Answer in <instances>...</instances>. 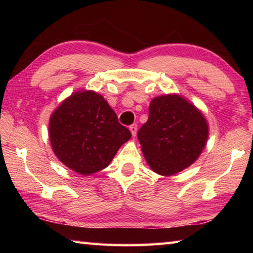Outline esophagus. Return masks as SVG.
Returning a JSON list of instances; mask_svg holds the SVG:
<instances>
[{
	"label": "esophagus",
	"instance_id": "1",
	"mask_svg": "<svg viewBox=\"0 0 253 253\" xmlns=\"http://www.w3.org/2000/svg\"><path fill=\"white\" fill-rule=\"evenodd\" d=\"M129 130L131 132V135L135 137L136 134H137V125H136V124H132V125L129 126Z\"/></svg>",
	"mask_w": 253,
	"mask_h": 253
}]
</instances>
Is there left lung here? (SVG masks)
I'll use <instances>...</instances> for the list:
<instances>
[{"label":"left lung","instance_id":"obj_1","mask_svg":"<svg viewBox=\"0 0 253 253\" xmlns=\"http://www.w3.org/2000/svg\"><path fill=\"white\" fill-rule=\"evenodd\" d=\"M148 110V121L137 137L149 168L170 176L193 164L209 137L203 114L178 95L154 98Z\"/></svg>","mask_w":253,"mask_h":253}]
</instances>
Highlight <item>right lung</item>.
<instances>
[{
	"label": "right lung",
	"mask_w": 253,
	"mask_h": 253,
	"mask_svg": "<svg viewBox=\"0 0 253 253\" xmlns=\"http://www.w3.org/2000/svg\"><path fill=\"white\" fill-rule=\"evenodd\" d=\"M49 137L55 155L81 175L106 169L131 137L104 97L91 90L76 91L50 117Z\"/></svg>",
	"instance_id": "obj_1"
}]
</instances>
